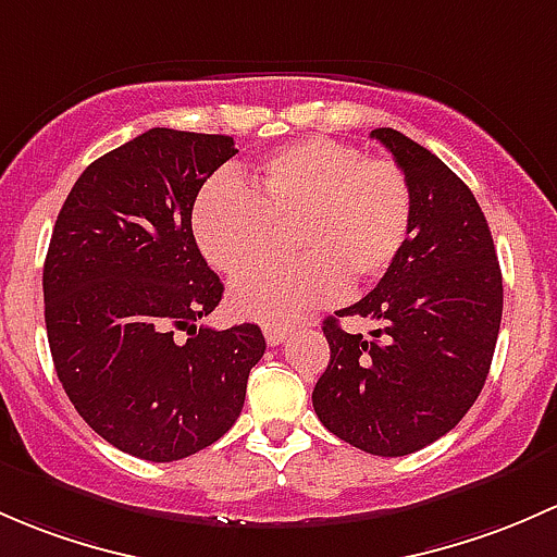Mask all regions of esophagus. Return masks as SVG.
<instances>
[{
  "mask_svg": "<svg viewBox=\"0 0 557 557\" xmlns=\"http://www.w3.org/2000/svg\"><path fill=\"white\" fill-rule=\"evenodd\" d=\"M262 332H265V341L271 343V346H278V343L286 341V335H289V326L286 324H262Z\"/></svg>",
  "mask_w": 557,
  "mask_h": 557,
  "instance_id": "34e87169",
  "label": "esophagus"
}]
</instances>
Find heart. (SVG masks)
I'll return each instance as SVG.
<instances>
[{"instance_id":"obj_1","label":"heart","mask_w":557,"mask_h":557,"mask_svg":"<svg viewBox=\"0 0 557 557\" xmlns=\"http://www.w3.org/2000/svg\"><path fill=\"white\" fill-rule=\"evenodd\" d=\"M412 222V193L394 160L335 139H306L271 152L249 185L214 182L198 195L193 233L216 271L236 276L292 231L300 257L265 262L231 289L238 317L292 321L394 265Z\"/></svg>"}]
</instances>
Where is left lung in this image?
I'll use <instances>...</instances> for the list:
<instances>
[{"instance_id": "8db88e82", "label": "left lung", "mask_w": 557, "mask_h": 557, "mask_svg": "<svg viewBox=\"0 0 557 557\" xmlns=\"http://www.w3.org/2000/svg\"><path fill=\"white\" fill-rule=\"evenodd\" d=\"M405 171L412 222L405 249L375 289L324 319L330 364L313 410L335 437L372 456H407L448 434L488 377L504 289L502 268L472 190L394 128H375ZM337 315L375 320L351 336Z\"/></svg>"}]
</instances>
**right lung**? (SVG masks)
<instances>
[{
  "label": "right lung",
  "instance_id": "add662e5",
  "mask_svg": "<svg viewBox=\"0 0 557 557\" xmlns=\"http://www.w3.org/2000/svg\"><path fill=\"white\" fill-rule=\"evenodd\" d=\"M236 152L233 136L150 128L94 160L55 220L42 271L55 372L83 421L145 461L216 443L265 354L257 324L198 326L225 286L195 244L193 206Z\"/></svg>",
  "mask_w": 557,
  "mask_h": 557
}]
</instances>
